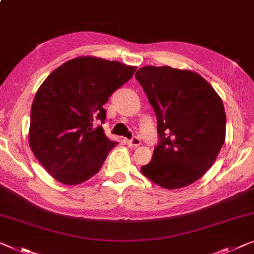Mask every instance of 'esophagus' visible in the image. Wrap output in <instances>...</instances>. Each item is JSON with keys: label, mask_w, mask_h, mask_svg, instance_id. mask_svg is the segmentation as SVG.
<instances>
[{"label": "esophagus", "mask_w": 254, "mask_h": 254, "mask_svg": "<svg viewBox=\"0 0 254 254\" xmlns=\"http://www.w3.org/2000/svg\"><path fill=\"white\" fill-rule=\"evenodd\" d=\"M127 144L128 146H130V148H136V146H138L141 144V141H139L138 137H133L129 141H127Z\"/></svg>", "instance_id": "1"}]
</instances>
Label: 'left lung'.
<instances>
[{
  "label": "left lung",
  "instance_id": "left-lung-1",
  "mask_svg": "<svg viewBox=\"0 0 254 254\" xmlns=\"http://www.w3.org/2000/svg\"><path fill=\"white\" fill-rule=\"evenodd\" d=\"M135 78L157 117L159 143L143 175L165 189L196 182L214 163L226 138L222 100L203 76L170 66H143Z\"/></svg>",
  "mask_w": 254,
  "mask_h": 254
}]
</instances>
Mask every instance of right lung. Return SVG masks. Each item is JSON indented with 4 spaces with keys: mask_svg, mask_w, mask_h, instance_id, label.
Returning <instances> with one entry per match:
<instances>
[{
    "mask_svg": "<svg viewBox=\"0 0 254 254\" xmlns=\"http://www.w3.org/2000/svg\"><path fill=\"white\" fill-rule=\"evenodd\" d=\"M135 71L117 61L82 56L61 65L40 86L31 109L29 146L54 179L75 186L101 170L117 142L95 124L104 123L103 105Z\"/></svg>",
    "mask_w": 254,
    "mask_h": 254,
    "instance_id": "1",
    "label": "right lung"
}]
</instances>
